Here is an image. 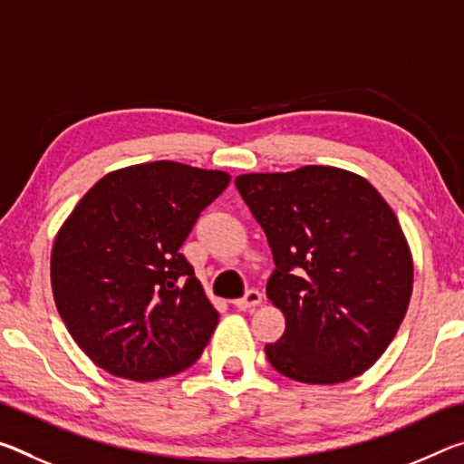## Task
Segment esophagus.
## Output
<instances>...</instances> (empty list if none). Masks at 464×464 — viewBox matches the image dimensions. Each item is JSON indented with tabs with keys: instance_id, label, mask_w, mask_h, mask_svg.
Segmentation results:
<instances>
[{
	"instance_id": "34e87169",
	"label": "esophagus",
	"mask_w": 464,
	"mask_h": 464,
	"mask_svg": "<svg viewBox=\"0 0 464 464\" xmlns=\"http://www.w3.org/2000/svg\"><path fill=\"white\" fill-rule=\"evenodd\" d=\"M262 301V293L256 291V289H249L244 297L241 299H235L233 305L237 307V310H252V307H256Z\"/></svg>"
}]
</instances>
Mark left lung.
Here are the masks:
<instances>
[{
    "label": "left lung",
    "instance_id": "obj_1",
    "mask_svg": "<svg viewBox=\"0 0 464 464\" xmlns=\"http://www.w3.org/2000/svg\"><path fill=\"white\" fill-rule=\"evenodd\" d=\"M275 258L266 295L285 333L270 365L304 384H338L378 362L413 293V258L378 189L344 169L305 165L235 179Z\"/></svg>",
    "mask_w": 464,
    "mask_h": 464
}]
</instances>
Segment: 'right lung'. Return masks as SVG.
<instances>
[{"label":"right lung","instance_id":"add662e5","mask_svg":"<svg viewBox=\"0 0 464 464\" xmlns=\"http://www.w3.org/2000/svg\"><path fill=\"white\" fill-rule=\"evenodd\" d=\"M231 175L173 160L107 173L57 231L51 286L68 333L117 378L175 376L202 355L218 324L179 252Z\"/></svg>","mask_w":464,"mask_h":464}]
</instances>
